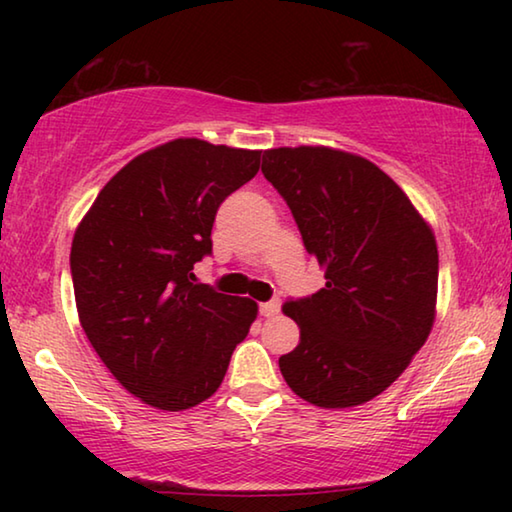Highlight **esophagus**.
Listing matches in <instances>:
<instances>
[{
  "label": "esophagus",
  "mask_w": 512,
  "mask_h": 512,
  "mask_svg": "<svg viewBox=\"0 0 512 512\" xmlns=\"http://www.w3.org/2000/svg\"><path fill=\"white\" fill-rule=\"evenodd\" d=\"M280 307H282V302L277 300V298H273V300L262 302V305H259V314H262L264 318H271V316L280 314Z\"/></svg>",
  "instance_id": "34e87169"
}]
</instances>
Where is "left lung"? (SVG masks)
Returning a JSON list of instances; mask_svg holds the SVG:
<instances>
[{
	"label": "left lung",
	"mask_w": 512,
	"mask_h": 512,
	"mask_svg": "<svg viewBox=\"0 0 512 512\" xmlns=\"http://www.w3.org/2000/svg\"><path fill=\"white\" fill-rule=\"evenodd\" d=\"M262 173L287 201L325 287L289 298L300 327L280 357L291 391L323 409L357 406L386 391L433 325L438 248L409 198L359 155L298 146L264 151Z\"/></svg>",
	"instance_id": "1"
}]
</instances>
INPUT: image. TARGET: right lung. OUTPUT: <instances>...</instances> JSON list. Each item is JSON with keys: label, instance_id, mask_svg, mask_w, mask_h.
Masks as SVG:
<instances>
[{"label": "right lung", "instance_id": "right-lung-1", "mask_svg": "<svg viewBox=\"0 0 512 512\" xmlns=\"http://www.w3.org/2000/svg\"><path fill=\"white\" fill-rule=\"evenodd\" d=\"M262 151L173 140L108 180L72 241L74 298L92 348L128 393L183 411L221 386L257 316L248 298L196 284L219 205Z\"/></svg>", "mask_w": 512, "mask_h": 512}]
</instances>
